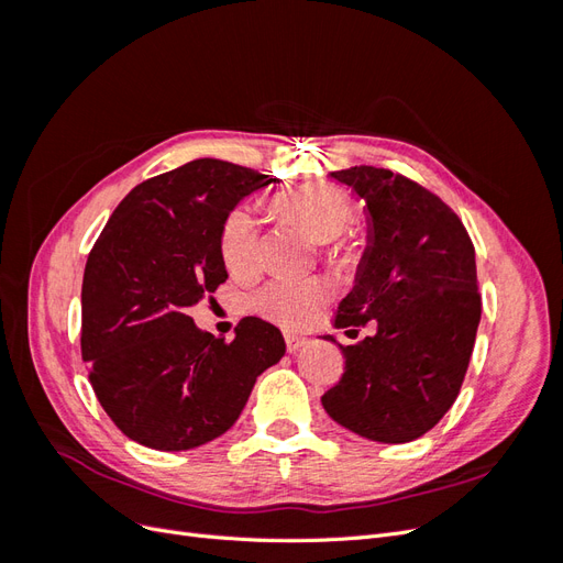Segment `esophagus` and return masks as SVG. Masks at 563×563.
<instances>
[{"instance_id": "34e87169", "label": "esophagus", "mask_w": 563, "mask_h": 563, "mask_svg": "<svg viewBox=\"0 0 563 563\" xmlns=\"http://www.w3.org/2000/svg\"><path fill=\"white\" fill-rule=\"evenodd\" d=\"M308 345V338H300V335H294V333H286V350L296 354L300 347Z\"/></svg>"}]
</instances>
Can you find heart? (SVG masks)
<instances>
[{"label":"heart","mask_w":563,"mask_h":563,"mask_svg":"<svg viewBox=\"0 0 563 563\" xmlns=\"http://www.w3.org/2000/svg\"><path fill=\"white\" fill-rule=\"evenodd\" d=\"M275 207L282 218L291 220L319 244H329L345 232L352 220L350 199L329 185H310L282 195ZM220 258L236 277H249L258 269L261 244L258 220L246 207L234 209L220 228ZM331 258L345 263L352 258L347 246H333ZM329 298V286L319 279H272L253 294L251 305L263 319L284 329H300L319 305Z\"/></svg>","instance_id":"obj_1"}]
</instances>
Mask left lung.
Here are the masks:
<instances>
[{
  "label": "left lung",
  "instance_id": "obj_1",
  "mask_svg": "<svg viewBox=\"0 0 563 563\" xmlns=\"http://www.w3.org/2000/svg\"><path fill=\"white\" fill-rule=\"evenodd\" d=\"M331 178L366 203L368 225L335 327L376 321V333L340 345L345 373L321 404L354 434L406 444L444 418L467 373L482 319L474 246L460 218L413 180L376 166Z\"/></svg>",
  "mask_w": 563,
  "mask_h": 563
}]
</instances>
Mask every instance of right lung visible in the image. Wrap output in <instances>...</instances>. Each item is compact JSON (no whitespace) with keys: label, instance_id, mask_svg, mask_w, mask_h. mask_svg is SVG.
Masks as SVG:
<instances>
[{"label":"right lung","instance_id":"obj_1","mask_svg":"<svg viewBox=\"0 0 563 563\" xmlns=\"http://www.w3.org/2000/svg\"><path fill=\"white\" fill-rule=\"evenodd\" d=\"M277 183L220 159H195L122 199L93 244L81 284V356L100 406L129 439L187 451L225 434L255 378L286 343L246 317L234 340L197 329L187 310L228 279L220 228L236 203Z\"/></svg>","mask_w":563,"mask_h":563}]
</instances>
